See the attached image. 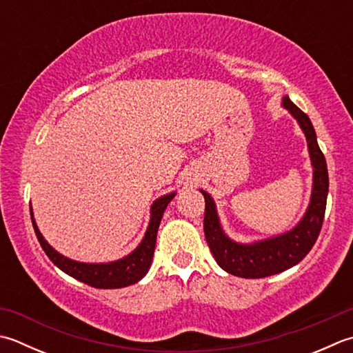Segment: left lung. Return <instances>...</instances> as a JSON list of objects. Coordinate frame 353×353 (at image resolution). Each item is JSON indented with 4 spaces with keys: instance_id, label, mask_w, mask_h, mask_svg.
Listing matches in <instances>:
<instances>
[{
    "instance_id": "1",
    "label": "left lung",
    "mask_w": 353,
    "mask_h": 353,
    "mask_svg": "<svg viewBox=\"0 0 353 353\" xmlns=\"http://www.w3.org/2000/svg\"><path fill=\"white\" fill-rule=\"evenodd\" d=\"M283 105L291 112L305 131L310 161L314 167L312 197H310V205L301 222L292 231L283 234V236L257 241L254 245H239L225 236L220 228L216 206H214L211 196L202 191L205 197L203 231L206 243H208L219 266L236 277L263 279L300 263L312 250L323 226L329 191L326 159L316 142L315 130L307 114L303 113L288 96L283 98Z\"/></svg>"
}]
</instances>
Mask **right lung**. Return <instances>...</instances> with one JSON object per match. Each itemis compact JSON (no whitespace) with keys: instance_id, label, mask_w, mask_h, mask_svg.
<instances>
[{"instance_id":"obj_1","label":"right lung","mask_w":353,"mask_h":353,"mask_svg":"<svg viewBox=\"0 0 353 353\" xmlns=\"http://www.w3.org/2000/svg\"><path fill=\"white\" fill-rule=\"evenodd\" d=\"M174 197V192L168 196H163L157 199L151 206V220L148 225V230L145 232V237L141 241V245L131 252L127 257H123L113 263H101V265H90V263H79V261H73L70 259L64 257L59 252H57L53 248L47 243L44 237L41 236L37 223H34L32 216V223L34 234H37L38 241L41 248H43L47 257L50 259L54 265H57L61 271L72 275L73 279L79 280L85 285L96 288V289H117L125 288L130 285L139 281L145 274L148 272L151 266V260H153L154 246H156V237L157 230L161 225V220L163 216V211L167 208L168 203Z\"/></svg>"}]
</instances>
